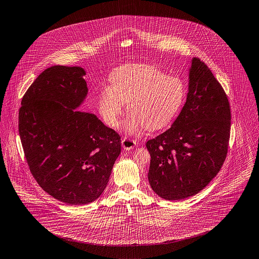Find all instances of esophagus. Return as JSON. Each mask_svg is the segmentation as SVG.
I'll list each match as a JSON object with an SVG mask.
<instances>
[{
  "mask_svg": "<svg viewBox=\"0 0 259 259\" xmlns=\"http://www.w3.org/2000/svg\"><path fill=\"white\" fill-rule=\"evenodd\" d=\"M136 144H137V142L135 140H132L128 138H123L121 141V145H122L123 149H125V150L133 149L136 146Z\"/></svg>",
  "mask_w": 259,
  "mask_h": 259,
  "instance_id": "obj_1",
  "label": "esophagus"
}]
</instances>
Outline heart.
Segmentation results:
<instances>
[{"label": "heart", "instance_id": "obj_1", "mask_svg": "<svg viewBox=\"0 0 259 259\" xmlns=\"http://www.w3.org/2000/svg\"><path fill=\"white\" fill-rule=\"evenodd\" d=\"M111 87L102 90L98 108L104 121L116 127L123 114L128 134H139L144 127L158 131L166 127L178 115L186 94L184 82L149 64H130L111 76Z\"/></svg>", "mask_w": 259, "mask_h": 259}]
</instances>
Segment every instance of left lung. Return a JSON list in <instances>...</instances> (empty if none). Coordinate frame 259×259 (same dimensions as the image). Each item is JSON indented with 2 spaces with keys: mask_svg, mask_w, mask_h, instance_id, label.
I'll list each match as a JSON object with an SVG mask.
<instances>
[{
  "mask_svg": "<svg viewBox=\"0 0 259 259\" xmlns=\"http://www.w3.org/2000/svg\"><path fill=\"white\" fill-rule=\"evenodd\" d=\"M231 118L222 85L205 62L194 57L181 113L169 130L146 142L152 190L165 200L177 201L205 188L226 160Z\"/></svg>",
  "mask_w": 259,
  "mask_h": 259,
  "instance_id": "obj_1",
  "label": "left lung"
}]
</instances>
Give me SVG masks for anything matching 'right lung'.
<instances>
[{
	"instance_id": "right-lung-1",
	"label": "right lung",
	"mask_w": 259,
	"mask_h": 259,
	"mask_svg": "<svg viewBox=\"0 0 259 259\" xmlns=\"http://www.w3.org/2000/svg\"><path fill=\"white\" fill-rule=\"evenodd\" d=\"M81 67L55 65L24 95L19 133L29 170L50 196L89 204L106 188L120 153V137L93 114L76 111L88 93Z\"/></svg>"
}]
</instances>
